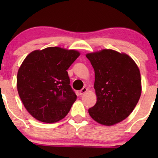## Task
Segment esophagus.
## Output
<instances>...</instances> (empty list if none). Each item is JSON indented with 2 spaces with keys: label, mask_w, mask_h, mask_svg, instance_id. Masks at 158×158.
<instances>
[{
  "label": "esophagus",
  "mask_w": 158,
  "mask_h": 158,
  "mask_svg": "<svg viewBox=\"0 0 158 158\" xmlns=\"http://www.w3.org/2000/svg\"><path fill=\"white\" fill-rule=\"evenodd\" d=\"M87 90H88L87 88H86L85 87H83L81 90H80V95L84 94L85 92H87Z\"/></svg>",
  "instance_id": "obj_1"
}]
</instances>
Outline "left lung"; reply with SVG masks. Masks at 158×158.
Returning <instances> with one entry per match:
<instances>
[{
	"mask_svg": "<svg viewBox=\"0 0 158 158\" xmlns=\"http://www.w3.org/2000/svg\"><path fill=\"white\" fill-rule=\"evenodd\" d=\"M86 57L95 71L97 96L88 113L103 125L122 122L132 112L141 96L139 68L129 56L112 49L87 54Z\"/></svg>",
	"mask_w": 158,
	"mask_h": 158,
	"instance_id": "left-lung-1",
	"label": "left lung"
}]
</instances>
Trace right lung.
Returning <instances> with one entry per match:
<instances>
[{"label":"right lung","instance_id":"right-lung-1","mask_svg":"<svg viewBox=\"0 0 158 158\" xmlns=\"http://www.w3.org/2000/svg\"><path fill=\"white\" fill-rule=\"evenodd\" d=\"M80 53L60 47L32 52L17 74V89L28 112L40 122L54 123L65 116L77 98L67 70Z\"/></svg>","mask_w":158,"mask_h":158}]
</instances>
